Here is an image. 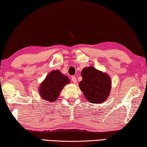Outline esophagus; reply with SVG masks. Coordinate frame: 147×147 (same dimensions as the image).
Returning a JSON list of instances; mask_svg holds the SVG:
<instances>
[{"label":"esophagus","instance_id":"1","mask_svg":"<svg viewBox=\"0 0 147 147\" xmlns=\"http://www.w3.org/2000/svg\"><path fill=\"white\" fill-rule=\"evenodd\" d=\"M71 81H72V82H73L74 83H77V78H76V77H75V76H72V78H71Z\"/></svg>","mask_w":147,"mask_h":147}]
</instances>
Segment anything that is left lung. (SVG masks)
Returning a JSON list of instances; mask_svg holds the SVG:
<instances>
[{"label":"left lung","instance_id":"8db88e82","mask_svg":"<svg viewBox=\"0 0 147 147\" xmlns=\"http://www.w3.org/2000/svg\"><path fill=\"white\" fill-rule=\"evenodd\" d=\"M81 76L83 79L79 86L86 99L92 103L104 102L109 97L111 88L110 77L92 66L84 68Z\"/></svg>","mask_w":147,"mask_h":147}]
</instances>
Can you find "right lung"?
Segmentation results:
<instances>
[{"label":"right lung","instance_id":"obj_1","mask_svg":"<svg viewBox=\"0 0 147 147\" xmlns=\"http://www.w3.org/2000/svg\"><path fill=\"white\" fill-rule=\"evenodd\" d=\"M69 83L68 76H65L59 69L48 74L40 84L39 93L40 97L45 101L53 102L57 100L64 86Z\"/></svg>","mask_w":147,"mask_h":147}]
</instances>
